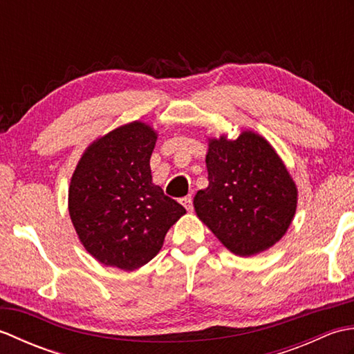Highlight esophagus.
I'll return each mask as SVG.
<instances>
[{"label": "esophagus", "instance_id": "esophagus-1", "mask_svg": "<svg viewBox=\"0 0 354 354\" xmlns=\"http://www.w3.org/2000/svg\"><path fill=\"white\" fill-rule=\"evenodd\" d=\"M179 202H181V204L185 207L187 212H192V209H193V199H192V196L181 198V199H179Z\"/></svg>", "mask_w": 354, "mask_h": 354}]
</instances>
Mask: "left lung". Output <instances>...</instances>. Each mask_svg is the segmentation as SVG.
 <instances>
[{
  "instance_id": "obj_1",
  "label": "left lung",
  "mask_w": 354,
  "mask_h": 354,
  "mask_svg": "<svg viewBox=\"0 0 354 354\" xmlns=\"http://www.w3.org/2000/svg\"><path fill=\"white\" fill-rule=\"evenodd\" d=\"M208 187L193 205L199 219L237 255L275 245L292 223L297 185L274 147L252 131L208 140Z\"/></svg>"
}]
</instances>
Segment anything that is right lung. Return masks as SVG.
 I'll list each match as a JSON object with an SVG mask.
<instances>
[{"instance_id": "add662e5", "label": "right lung", "mask_w": 354, "mask_h": 354, "mask_svg": "<svg viewBox=\"0 0 354 354\" xmlns=\"http://www.w3.org/2000/svg\"><path fill=\"white\" fill-rule=\"evenodd\" d=\"M156 137L142 122L120 126L89 145L73 173L71 222L85 250L104 266L133 270L146 265L185 214L152 183Z\"/></svg>"}]
</instances>
